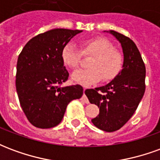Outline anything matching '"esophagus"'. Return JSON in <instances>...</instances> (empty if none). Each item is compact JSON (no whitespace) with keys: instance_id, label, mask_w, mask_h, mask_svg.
<instances>
[{"instance_id":"obj_1","label":"esophagus","mask_w":160,"mask_h":160,"mask_svg":"<svg viewBox=\"0 0 160 160\" xmlns=\"http://www.w3.org/2000/svg\"><path fill=\"white\" fill-rule=\"evenodd\" d=\"M87 90V87H84V94L83 96H82V98H81V99L86 103V104H89V100H88V98H87V97L86 96V94H85V91Z\"/></svg>"}]
</instances>
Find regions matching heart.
<instances>
[{
    "instance_id": "heart-1",
    "label": "heart",
    "mask_w": 160,
    "mask_h": 160,
    "mask_svg": "<svg viewBox=\"0 0 160 160\" xmlns=\"http://www.w3.org/2000/svg\"><path fill=\"white\" fill-rule=\"evenodd\" d=\"M81 54L92 57L88 62L90 68L78 69L72 74L73 81L80 85H92L102 78L104 81L112 80L123 66L122 53L115 49L111 42L102 38L84 40L80 44V50L74 43L68 42L62 49V62L70 68H75L80 64Z\"/></svg>"
}]
</instances>
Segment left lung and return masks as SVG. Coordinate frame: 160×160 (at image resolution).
<instances>
[{
    "label": "left lung",
    "mask_w": 160,
    "mask_h": 160,
    "mask_svg": "<svg viewBox=\"0 0 160 160\" xmlns=\"http://www.w3.org/2000/svg\"><path fill=\"white\" fill-rule=\"evenodd\" d=\"M120 42L123 52L122 69L105 86L87 89L91 104L98 105L99 114L92 122L101 130H118L136 111L145 93L146 67L141 53L132 40L115 31L107 32Z\"/></svg>",
    "instance_id": "left-lung-1"
}]
</instances>
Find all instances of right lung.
<instances>
[{
	"instance_id": "right-lung-1",
	"label": "right lung",
	"mask_w": 160,
	"mask_h": 160,
	"mask_svg": "<svg viewBox=\"0 0 160 160\" xmlns=\"http://www.w3.org/2000/svg\"><path fill=\"white\" fill-rule=\"evenodd\" d=\"M82 31L53 29L28 41L17 62L16 90L28 121L39 128L56 127L68 104L83 95L80 85L61 87L69 73L62 60V49Z\"/></svg>"
}]
</instances>
